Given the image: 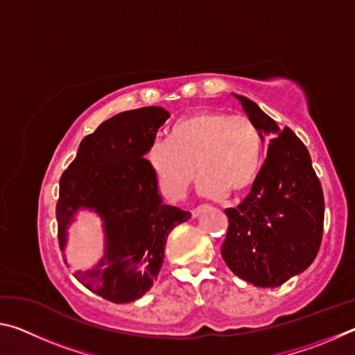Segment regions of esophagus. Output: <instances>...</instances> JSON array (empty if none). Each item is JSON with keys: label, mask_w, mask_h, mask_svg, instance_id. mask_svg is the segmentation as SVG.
<instances>
[{"label": "esophagus", "mask_w": 355, "mask_h": 355, "mask_svg": "<svg viewBox=\"0 0 355 355\" xmlns=\"http://www.w3.org/2000/svg\"><path fill=\"white\" fill-rule=\"evenodd\" d=\"M203 208H205V207H197V208H194V209H192V211H191V214H192V218H197V216H199L200 213H202V209Z\"/></svg>", "instance_id": "obj_1"}]
</instances>
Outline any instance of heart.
<instances>
[{
	"label": "heart",
	"instance_id": "b5f03b06",
	"mask_svg": "<svg viewBox=\"0 0 355 355\" xmlns=\"http://www.w3.org/2000/svg\"><path fill=\"white\" fill-rule=\"evenodd\" d=\"M261 133L254 120L200 110L173 125L169 142H153L147 159L167 199H183L197 173L202 177V194L220 199L227 192L239 196L254 186L261 171Z\"/></svg>",
	"mask_w": 355,
	"mask_h": 355
}]
</instances>
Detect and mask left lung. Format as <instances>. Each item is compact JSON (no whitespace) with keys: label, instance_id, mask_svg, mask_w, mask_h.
Instances as JSON below:
<instances>
[{"label":"left lung","instance_id":"1","mask_svg":"<svg viewBox=\"0 0 355 355\" xmlns=\"http://www.w3.org/2000/svg\"><path fill=\"white\" fill-rule=\"evenodd\" d=\"M258 130L272 135L266 159L249 196L225 209L228 228L220 252L233 274L255 286L274 288L307 269L320 250L324 196L304 142L236 95Z\"/></svg>","mask_w":355,"mask_h":355}]
</instances>
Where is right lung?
<instances>
[{"label":"right lung","mask_w":355,"mask_h":355,"mask_svg":"<svg viewBox=\"0 0 355 355\" xmlns=\"http://www.w3.org/2000/svg\"><path fill=\"white\" fill-rule=\"evenodd\" d=\"M171 114L159 106L125 111L105 120L78 147L59 180L58 239L80 208L105 220L106 254L97 268L76 272L89 290L114 304L139 299L158 277L166 239L189 211L164 205L156 177L144 158Z\"/></svg>","instance_id":"add662e5"}]
</instances>
